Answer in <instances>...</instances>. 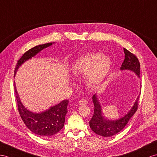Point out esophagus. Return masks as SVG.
<instances>
[{
    "mask_svg": "<svg viewBox=\"0 0 157 157\" xmlns=\"http://www.w3.org/2000/svg\"><path fill=\"white\" fill-rule=\"evenodd\" d=\"M87 103V101L86 99H82L80 101H79V105H86Z\"/></svg>",
    "mask_w": 157,
    "mask_h": 157,
    "instance_id": "34e87169",
    "label": "esophagus"
}]
</instances>
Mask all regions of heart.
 I'll return each instance as SVG.
<instances>
[{
	"label": "heart",
	"mask_w": 157,
	"mask_h": 157,
	"mask_svg": "<svg viewBox=\"0 0 157 157\" xmlns=\"http://www.w3.org/2000/svg\"><path fill=\"white\" fill-rule=\"evenodd\" d=\"M111 62L101 53H88L75 60L71 66L74 75L87 74V80L91 85H97L105 78L111 69Z\"/></svg>",
	"instance_id": "1"
}]
</instances>
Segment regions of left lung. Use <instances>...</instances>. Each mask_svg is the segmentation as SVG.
Here are the masks:
<instances>
[{
  "instance_id": "1",
  "label": "left lung",
  "mask_w": 157,
  "mask_h": 157,
  "mask_svg": "<svg viewBox=\"0 0 157 157\" xmlns=\"http://www.w3.org/2000/svg\"><path fill=\"white\" fill-rule=\"evenodd\" d=\"M124 53V59L121 67V70H130L135 72L136 76L140 78V63L136 56L123 48ZM141 90V87H140ZM140 94L138 95L133 106L123 117L116 120L108 119L104 117L102 113V108L100 104L97 95L94 94L92 101L94 104V113L90 121V126L96 134L98 135L109 137L117 134L122 131L130 120L131 117L136 111L138 107V101Z\"/></svg>"
}]
</instances>
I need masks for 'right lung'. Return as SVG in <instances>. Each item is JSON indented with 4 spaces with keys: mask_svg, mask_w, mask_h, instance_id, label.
Segmentation results:
<instances>
[{
    "mask_svg": "<svg viewBox=\"0 0 157 157\" xmlns=\"http://www.w3.org/2000/svg\"><path fill=\"white\" fill-rule=\"evenodd\" d=\"M54 43L50 42L41 44L31 48L25 52L18 61L14 70V75L20 66H21L26 61L33 58L40 51L52 46ZM14 91L19 114L26 126L34 134L42 137H48L56 134L63 127L65 117L67 112V104L69 103L67 100H63L57 105L50 107L49 109L40 113H34L27 109L21 102L15 83Z\"/></svg>",
    "mask_w": 157,
    "mask_h": 157,
    "instance_id": "add662e5",
    "label": "right lung"
}]
</instances>
